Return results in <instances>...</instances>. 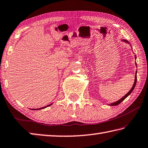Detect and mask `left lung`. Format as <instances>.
<instances>
[{
    "label": "left lung",
    "instance_id": "8db88e82",
    "mask_svg": "<svg viewBox=\"0 0 148 148\" xmlns=\"http://www.w3.org/2000/svg\"><path fill=\"white\" fill-rule=\"evenodd\" d=\"M122 41H123V42H127V43H129L130 44V42H129L127 40H122ZM135 59H136V56H135ZM135 65H136V63H135ZM136 74H137V71L136 72V73H135V82H134V84H133V87H132V88H131V90L129 91V92L126 94V95L124 96H123V97L121 98V99H120L119 100H118L117 101H115V102H114V103H111V104H109V106H117V105H119V104H120L121 102H122L123 100H124L127 97V96L130 95V94L133 92V89L134 88H135V85H136V80H137V78H136Z\"/></svg>",
    "mask_w": 148,
    "mask_h": 148
}]
</instances>
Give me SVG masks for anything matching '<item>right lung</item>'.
Segmentation results:
<instances>
[{
	"instance_id": "obj_1",
	"label": "right lung",
	"mask_w": 148,
	"mask_h": 148,
	"mask_svg": "<svg viewBox=\"0 0 148 148\" xmlns=\"http://www.w3.org/2000/svg\"><path fill=\"white\" fill-rule=\"evenodd\" d=\"M52 103H51V104H50V105H48L47 106H45V107H41V108H39V109H32V110H40V109H45V108H46V107H48V106H52Z\"/></svg>"
}]
</instances>
